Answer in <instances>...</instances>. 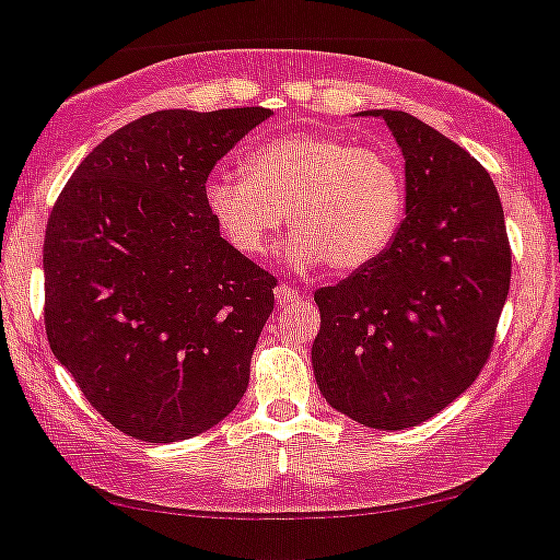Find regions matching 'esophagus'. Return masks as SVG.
<instances>
[{"label": "esophagus", "instance_id": "obj_1", "mask_svg": "<svg viewBox=\"0 0 560 560\" xmlns=\"http://www.w3.org/2000/svg\"><path fill=\"white\" fill-rule=\"evenodd\" d=\"M273 295H276V300H279V303H295V300L303 298V295H300V290H295V287H292V284H284V281H281V284L276 287Z\"/></svg>", "mask_w": 560, "mask_h": 560}]
</instances>
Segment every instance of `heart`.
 Returning a JSON list of instances; mask_svg holds the SVG:
<instances>
[{
    "instance_id": "heart-1",
    "label": "heart",
    "mask_w": 560,
    "mask_h": 560,
    "mask_svg": "<svg viewBox=\"0 0 560 560\" xmlns=\"http://www.w3.org/2000/svg\"><path fill=\"white\" fill-rule=\"evenodd\" d=\"M405 203V172L392 152L311 131L265 139L244 158V176L206 182V206L241 255H262L287 214L295 231L287 260L295 268L325 262L335 273L378 260L402 225Z\"/></svg>"
}]
</instances>
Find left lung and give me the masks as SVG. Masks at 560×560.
Here are the masks:
<instances>
[{"label": "left lung", "mask_w": 560, "mask_h": 560, "mask_svg": "<svg viewBox=\"0 0 560 560\" xmlns=\"http://www.w3.org/2000/svg\"><path fill=\"white\" fill-rule=\"evenodd\" d=\"M384 117L405 155L408 217L388 249L314 292L316 384L370 429L432 419L488 362L510 292L508 228L486 168L456 141L397 109Z\"/></svg>", "instance_id": "obj_1"}]
</instances>
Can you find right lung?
Wrapping results in <instances>:
<instances>
[{"label":"right lung","instance_id":"right-lung-1","mask_svg":"<svg viewBox=\"0 0 560 560\" xmlns=\"http://www.w3.org/2000/svg\"><path fill=\"white\" fill-rule=\"evenodd\" d=\"M268 117H139L93 147L47 217V343L88 402L141 443L196 438L249 386L276 279L222 238L206 179Z\"/></svg>","mask_w":560,"mask_h":560}]
</instances>
